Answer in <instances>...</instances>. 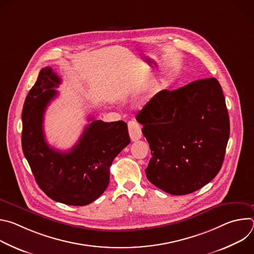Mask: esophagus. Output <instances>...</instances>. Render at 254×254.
<instances>
[{
  "label": "esophagus",
  "instance_id": "esophagus-1",
  "mask_svg": "<svg viewBox=\"0 0 254 254\" xmlns=\"http://www.w3.org/2000/svg\"><path fill=\"white\" fill-rule=\"evenodd\" d=\"M128 126V132L131 141L138 140L141 137V127L135 121H130L127 124Z\"/></svg>",
  "mask_w": 254,
  "mask_h": 254
}]
</instances>
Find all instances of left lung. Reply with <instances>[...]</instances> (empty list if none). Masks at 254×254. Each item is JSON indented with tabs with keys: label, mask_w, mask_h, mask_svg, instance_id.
Masks as SVG:
<instances>
[{
	"label": "left lung",
	"mask_w": 254,
	"mask_h": 254,
	"mask_svg": "<svg viewBox=\"0 0 254 254\" xmlns=\"http://www.w3.org/2000/svg\"><path fill=\"white\" fill-rule=\"evenodd\" d=\"M152 158L148 180L172 195L193 193L220 171L230 133L229 116L216 78L158 92L136 115Z\"/></svg>",
	"instance_id": "left-lung-1"
}]
</instances>
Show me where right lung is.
I'll return each instance as SVG.
<instances>
[{"label": "right lung", "instance_id": "add662e5", "mask_svg": "<svg viewBox=\"0 0 254 254\" xmlns=\"http://www.w3.org/2000/svg\"><path fill=\"white\" fill-rule=\"evenodd\" d=\"M60 77L42 68L22 111V149L40 189L54 201L84 206L96 200L110 184L114 159L130 142L127 125L90 118L75 146L68 152L51 148L43 121L47 105L58 94Z\"/></svg>", "mask_w": 254, "mask_h": 254}]
</instances>
